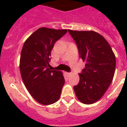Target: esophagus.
Returning a JSON list of instances; mask_svg holds the SVG:
<instances>
[{"instance_id":"34e87169","label":"esophagus","mask_w":127,"mask_h":127,"mask_svg":"<svg viewBox=\"0 0 127 127\" xmlns=\"http://www.w3.org/2000/svg\"><path fill=\"white\" fill-rule=\"evenodd\" d=\"M67 76H69H69H71V75H72V74H71V73H69V72H67Z\"/></svg>"}]
</instances>
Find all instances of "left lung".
Returning a JSON list of instances; mask_svg holds the SVG:
<instances>
[{
  "label": "left lung",
  "instance_id": "1",
  "mask_svg": "<svg viewBox=\"0 0 127 127\" xmlns=\"http://www.w3.org/2000/svg\"><path fill=\"white\" fill-rule=\"evenodd\" d=\"M77 44L85 68L79 74V82L74 86L79 101L92 104L102 98L114 77L116 57L103 36L92 30H68Z\"/></svg>",
  "mask_w": 127,
  "mask_h": 127
}]
</instances>
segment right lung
Wrapping results in <instances>:
<instances>
[{
  "instance_id": "1",
  "label": "right lung",
  "mask_w": 127,
  "mask_h": 127,
  "mask_svg": "<svg viewBox=\"0 0 127 127\" xmlns=\"http://www.w3.org/2000/svg\"><path fill=\"white\" fill-rule=\"evenodd\" d=\"M67 30L41 27L28 37L22 48L20 70L26 88L39 104L50 105L58 100L65 83L61 71L51 70V50Z\"/></svg>"
}]
</instances>
